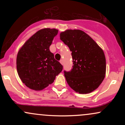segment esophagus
I'll return each mask as SVG.
<instances>
[{"mask_svg":"<svg viewBox=\"0 0 125 125\" xmlns=\"http://www.w3.org/2000/svg\"><path fill=\"white\" fill-rule=\"evenodd\" d=\"M60 63H61L62 64V65L63 64V59H61V61H60Z\"/></svg>","mask_w":125,"mask_h":125,"instance_id":"34e87169","label":"esophagus"}]
</instances>
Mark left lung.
Returning <instances> with one entry per match:
<instances>
[{"mask_svg": "<svg viewBox=\"0 0 125 125\" xmlns=\"http://www.w3.org/2000/svg\"><path fill=\"white\" fill-rule=\"evenodd\" d=\"M60 39L72 52L73 68L64 71L69 86L81 94H89L99 86L106 74V58L103 50L81 30H66Z\"/></svg>", "mask_w": 125, "mask_h": 125, "instance_id": "8db88e82", "label": "left lung"}]
</instances>
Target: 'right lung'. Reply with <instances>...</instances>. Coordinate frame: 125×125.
Here are the masks:
<instances>
[{
    "label": "right lung",
    "mask_w": 125,
    "mask_h": 125,
    "mask_svg": "<svg viewBox=\"0 0 125 125\" xmlns=\"http://www.w3.org/2000/svg\"><path fill=\"white\" fill-rule=\"evenodd\" d=\"M58 30L44 28L35 33L18 52L17 71L29 88L41 90L52 83L63 66L55 59L49 47Z\"/></svg>",
    "instance_id": "right-lung-1"
}]
</instances>
